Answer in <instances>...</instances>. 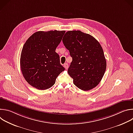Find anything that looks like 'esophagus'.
I'll list each match as a JSON object with an SVG mask.
<instances>
[{
    "label": "esophagus",
    "instance_id": "esophagus-1",
    "mask_svg": "<svg viewBox=\"0 0 133 133\" xmlns=\"http://www.w3.org/2000/svg\"><path fill=\"white\" fill-rule=\"evenodd\" d=\"M64 67L66 68V69H67L68 68V64L67 63H65L64 64Z\"/></svg>",
    "mask_w": 133,
    "mask_h": 133
}]
</instances>
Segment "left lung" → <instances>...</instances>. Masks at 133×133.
Listing matches in <instances>:
<instances>
[{
	"instance_id": "8db88e82",
	"label": "left lung",
	"mask_w": 133,
	"mask_h": 133,
	"mask_svg": "<svg viewBox=\"0 0 133 133\" xmlns=\"http://www.w3.org/2000/svg\"><path fill=\"white\" fill-rule=\"evenodd\" d=\"M63 42L72 59L68 73L74 85L85 91L97 86L106 69V59L99 43L90 35L80 30L66 32Z\"/></svg>"
}]
</instances>
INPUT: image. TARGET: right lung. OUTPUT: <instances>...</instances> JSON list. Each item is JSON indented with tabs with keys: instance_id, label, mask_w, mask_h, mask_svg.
<instances>
[{
	"instance_id": "obj_1",
	"label": "right lung",
	"mask_w": 133,
	"mask_h": 133,
	"mask_svg": "<svg viewBox=\"0 0 133 133\" xmlns=\"http://www.w3.org/2000/svg\"><path fill=\"white\" fill-rule=\"evenodd\" d=\"M65 31H39L25 43L21 56L24 77L32 87L45 90L52 87L58 76L65 70L55 50Z\"/></svg>"
}]
</instances>
